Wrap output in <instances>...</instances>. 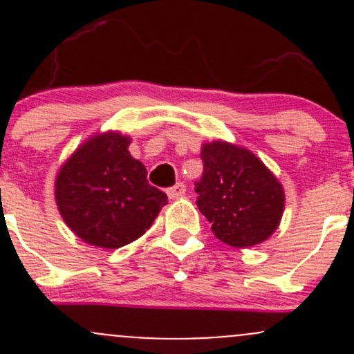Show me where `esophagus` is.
Wrapping results in <instances>:
<instances>
[{"mask_svg":"<svg viewBox=\"0 0 354 354\" xmlns=\"http://www.w3.org/2000/svg\"><path fill=\"white\" fill-rule=\"evenodd\" d=\"M185 192H187L185 185L183 183H176L174 187L167 188V197H169V198H181L185 195Z\"/></svg>","mask_w":354,"mask_h":354,"instance_id":"1","label":"esophagus"}]
</instances>
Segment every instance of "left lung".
<instances>
[{"label": "left lung", "mask_w": 354, "mask_h": 354, "mask_svg": "<svg viewBox=\"0 0 354 354\" xmlns=\"http://www.w3.org/2000/svg\"><path fill=\"white\" fill-rule=\"evenodd\" d=\"M203 174L195 183L198 210L217 240L234 248L259 245L277 230L284 190L255 154L216 140L202 145Z\"/></svg>", "instance_id": "left-lung-1"}]
</instances>
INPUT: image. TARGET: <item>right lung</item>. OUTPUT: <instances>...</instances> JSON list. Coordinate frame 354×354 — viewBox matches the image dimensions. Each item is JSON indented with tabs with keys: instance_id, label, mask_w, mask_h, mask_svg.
<instances>
[{
	"instance_id": "1",
	"label": "right lung",
	"mask_w": 354,
	"mask_h": 354,
	"mask_svg": "<svg viewBox=\"0 0 354 354\" xmlns=\"http://www.w3.org/2000/svg\"><path fill=\"white\" fill-rule=\"evenodd\" d=\"M130 137L94 135L71 154L55 183L58 210L78 238L99 248H121L152 226L167 197L147 181L128 152Z\"/></svg>"
}]
</instances>
